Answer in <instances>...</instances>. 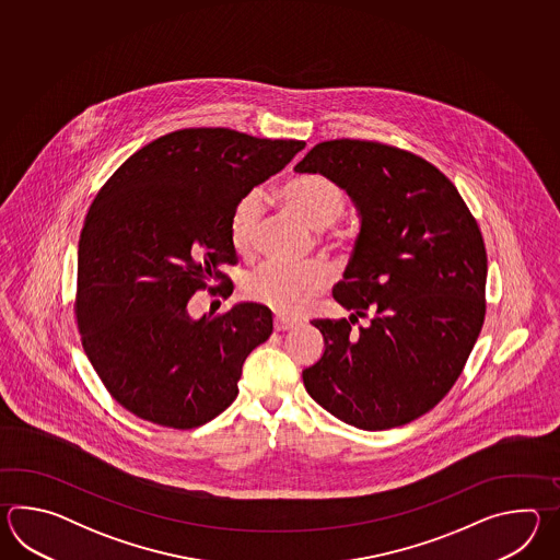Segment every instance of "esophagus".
<instances>
[{"label":"esophagus","instance_id":"esophagus-1","mask_svg":"<svg viewBox=\"0 0 560 560\" xmlns=\"http://www.w3.org/2000/svg\"><path fill=\"white\" fill-rule=\"evenodd\" d=\"M292 328H296V322L288 320V318H282V316H276V318H275L276 332H288V330H292Z\"/></svg>","mask_w":560,"mask_h":560}]
</instances>
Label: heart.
<instances>
[{"instance_id":"1","label":"heart","mask_w":560,"mask_h":560,"mask_svg":"<svg viewBox=\"0 0 560 560\" xmlns=\"http://www.w3.org/2000/svg\"><path fill=\"white\" fill-rule=\"evenodd\" d=\"M278 194L285 208L312 228L330 226L346 208L345 188L324 174H306L288 179ZM262 214L264 196L260 190L244 194L232 208L228 220V238L232 250L242 258H250L256 250ZM338 236H345V232ZM326 284L328 270L324 264L282 266L268 262L242 280V294L282 316H296Z\"/></svg>"}]
</instances>
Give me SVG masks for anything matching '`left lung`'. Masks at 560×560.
I'll use <instances>...</instances> for the list:
<instances>
[{"mask_svg":"<svg viewBox=\"0 0 560 560\" xmlns=\"http://www.w3.org/2000/svg\"><path fill=\"white\" fill-rule=\"evenodd\" d=\"M298 174L336 179L357 203L360 234L332 294L354 314L312 320L320 360L310 396L362 430L402 427L451 393L487 314V248L453 182L386 143H316ZM370 317L369 327L353 326Z\"/></svg>","mask_w":560,"mask_h":560,"instance_id":"left-lung-1","label":"left lung"}]
</instances>
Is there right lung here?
<instances>
[{"label":"right lung","mask_w":560,"mask_h":560,"mask_svg":"<svg viewBox=\"0 0 560 560\" xmlns=\"http://www.w3.org/2000/svg\"><path fill=\"white\" fill-rule=\"evenodd\" d=\"M304 145L186 128L143 145L97 191L80 234L73 310L100 381L131 415L196 429L238 396L242 364L270 338L272 312L246 302L191 320L188 302L206 288L232 294L222 272L238 262L232 208Z\"/></svg>","instance_id":"obj_1"}]
</instances>
